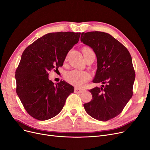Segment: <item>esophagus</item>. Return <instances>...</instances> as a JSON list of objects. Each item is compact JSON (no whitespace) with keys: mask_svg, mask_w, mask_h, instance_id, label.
I'll use <instances>...</instances> for the list:
<instances>
[{"mask_svg":"<svg viewBox=\"0 0 150 150\" xmlns=\"http://www.w3.org/2000/svg\"><path fill=\"white\" fill-rule=\"evenodd\" d=\"M83 91V89H80L78 88H75V93H81Z\"/></svg>","mask_w":150,"mask_h":150,"instance_id":"obj_1","label":"esophagus"}]
</instances>
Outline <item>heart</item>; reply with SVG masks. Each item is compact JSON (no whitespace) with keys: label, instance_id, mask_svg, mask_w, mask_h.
I'll return each instance as SVG.
<instances>
[{"label":"heart","instance_id":"1","mask_svg":"<svg viewBox=\"0 0 150 150\" xmlns=\"http://www.w3.org/2000/svg\"><path fill=\"white\" fill-rule=\"evenodd\" d=\"M65 79L70 84L77 87H80L89 80L90 75L84 71L72 70L67 71L65 75Z\"/></svg>","mask_w":150,"mask_h":150}]
</instances>
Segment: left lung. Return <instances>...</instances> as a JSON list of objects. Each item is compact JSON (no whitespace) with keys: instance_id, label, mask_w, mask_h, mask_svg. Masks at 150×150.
I'll return each mask as SVG.
<instances>
[{"instance_id":"1","label":"left lung","mask_w":150,"mask_h":150,"mask_svg":"<svg viewBox=\"0 0 150 150\" xmlns=\"http://www.w3.org/2000/svg\"><path fill=\"white\" fill-rule=\"evenodd\" d=\"M80 40L96 55L93 82L103 84L89 90L93 99L84 103V108L93 118L106 121L120 115L132 96L135 74L132 57L122 43L106 32H82Z\"/></svg>"}]
</instances>
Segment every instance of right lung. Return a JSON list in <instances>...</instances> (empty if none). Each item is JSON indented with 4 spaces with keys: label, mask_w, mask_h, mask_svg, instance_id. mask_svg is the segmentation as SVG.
<instances>
[{
    "label": "right lung",
    "mask_w": 150,
    "mask_h": 150,
    "mask_svg": "<svg viewBox=\"0 0 150 150\" xmlns=\"http://www.w3.org/2000/svg\"><path fill=\"white\" fill-rule=\"evenodd\" d=\"M80 32L49 33L25 49L16 70V93L27 112L45 121L59 114L73 86L65 81L54 84L48 71L62 66L69 51L79 41Z\"/></svg>",
    "instance_id": "right-lung-1"
}]
</instances>
